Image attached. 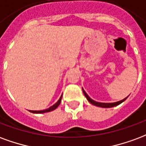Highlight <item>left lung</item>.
Here are the masks:
<instances>
[{
  "mask_svg": "<svg viewBox=\"0 0 146 146\" xmlns=\"http://www.w3.org/2000/svg\"><path fill=\"white\" fill-rule=\"evenodd\" d=\"M82 91H83V93L85 96L86 97V99L88 100L89 103H91L93 105H95V106H97V107H104V108H110V107H116V106H117L119 104H121V103H123L127 97L124 99V100H122L121 101H118V102H116V103H99V102H96V101H94L92 100L91 98L89 97V96L86 94V92L84 91V89H82Z\"/></svg>",
  "mask_w": 146,
  "mask_h": 146,
  "instance_id": "obj_1",
  "label": "left lung"
}]
</instances>
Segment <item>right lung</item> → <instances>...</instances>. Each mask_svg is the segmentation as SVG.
I'll return each instance as SVG.
<instances>
[{"label": "right lung", "instance_id": "obj_1", "mask_svg": "<svg viewBox=\"0 0 146 146\" xmlns=\"http://www.w3.org/2000/svg\"><path fill=\"white\" fill-rule=\"evenodd\" d=\"M61 98H62V96H60V98L59 99V100L57 101V103L55 104H54L52 107H50V108H48V109L46 110H30L31 113H46V112H50V111H52V110H55L56 108H57L59 105H60V101H61Z\"/></svg>", "mask_w": 146, "mask_h": 146}]
</instances>
